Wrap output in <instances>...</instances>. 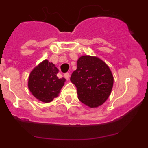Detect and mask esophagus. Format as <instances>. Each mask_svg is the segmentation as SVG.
Instances as JSON below:
<instances>
[{"instance_id":"1","label":"esophagus","mask_w":148,"mask_h":148,"mask_svg":"<svg viewBox=\"0 0 148 148\" xmlns=\"http://www.w3.org/2000/svg\"><path fill=\"white\" fill-rule=\"evenodd\" d=\"M64 77H65V78H66V80H69V79H70V73H65Z\"/></svg>"}]
</instances>
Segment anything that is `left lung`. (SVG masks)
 <instances>
[{
    "label": "left lung",
    "instance_id": "left-lung-1",
    "mask_svg": "<svg viewBox=\"0 0 148 148\" xmlns=\"http://www.w3.org/2000/svg\"><path fill=\"white\" fill-rule=\"evenodd\" d=\"M70 81L77 88L78 98L91 108H98L108 99L113 85V75L109 66L98 57L82 56Z\"/></svg>",
    "mask_w": 148,
    "mask_h": 148
}]
</instances>
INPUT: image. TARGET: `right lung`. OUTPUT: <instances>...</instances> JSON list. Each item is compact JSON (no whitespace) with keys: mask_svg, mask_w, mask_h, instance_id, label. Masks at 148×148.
Wrapping results in <instances>:
<instances>
[{"mask_svg":"<svg viewBox=\"0 0 148 148\" xmlns=\"http://www.w3.org/2000/svg\"><path fill=\"white\" fill-rule=\"evenodd\" d=\"M58 69L54 64L44 60L30 73L29 90L40 101L50 102L58 96L66 81L64 78H58Z\"/></svg>","mask_w":148,"mask_h":148,"instance_id":"right-lung-1","label":"right lung"}]
</instances>
